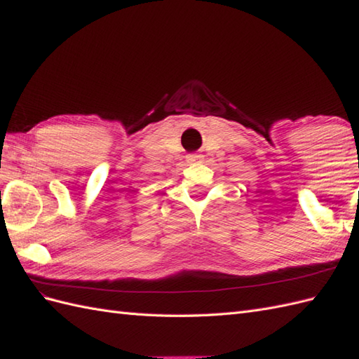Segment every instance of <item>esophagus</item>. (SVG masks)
<instances>
[{
  "mask_svg": "<svg viewBox=\"0 0 359 359\" xmlns=\"http://www.w3.org/2000/svg\"><path fill=\"white\" fill-rule=\"evenodd\" d=\"M187 160H188V163H194V162H197V160H201V156L191 154V156H188V157H187Z\"/></svg>",
  "mask_w": 359,
  "mask_h": 359,
  "instance_id": "obj_1",
  "label": "esophagus"
}]
</instances>
